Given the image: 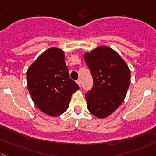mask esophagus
<instances>
[{
  "mask_svg": "<svg viewBox=\"0 0 156 156\" xmlns=\"http://www.w3.org/2000/svg\"><path fill=\"white\" fill-rule=\"evenodd\" d=\"M76 83H77V84H78V86L80 87H81V80H78L76 81Z\"/></svg>",
  "mask_w": 156,
  "mask_h": 156,
  "instance_id": "obj_1",
  "label": "esophagus"
}]
</instances>
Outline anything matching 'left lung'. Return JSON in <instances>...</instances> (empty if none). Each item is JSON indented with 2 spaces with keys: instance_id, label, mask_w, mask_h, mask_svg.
<instances>
[{
  "instance_id": "left-lung-1",
  "label": "left lung",
  "mask_w": 156,
  "mask_h": 156,
  "mask_svg": "<svg viewBox=\"0 0 156 156\" xmlns=\"http://www.w3.org/2000/svg\"><path fill=\"white\" fill-rule=\"evenodd\" d=\"M84 60L93 78V86L86 93L87 108L94 116L104 119L124 101L131 73L120 55L107 46H99L84 53Z\"/></svg>"
}]
</instances>
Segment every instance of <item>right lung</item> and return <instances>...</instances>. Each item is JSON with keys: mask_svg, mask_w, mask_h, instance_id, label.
<instances>
[{"mask_svg": "<svg viewBox=\"0 0 156 156\" xmlns=\"http://www.w3.org/2000/svg\"><path fill=\"white\" fill-rule=\"evenodd\" d=\"M27 83L35 106L50 116H58L69 107L71 96L79 89L69 78L64 51L50 47L27 71Z\"/></svg>", "mask_w": 156, "mask_h": 156, "instance_id": "add662e5", "label": "right lung"}]
</instances>
